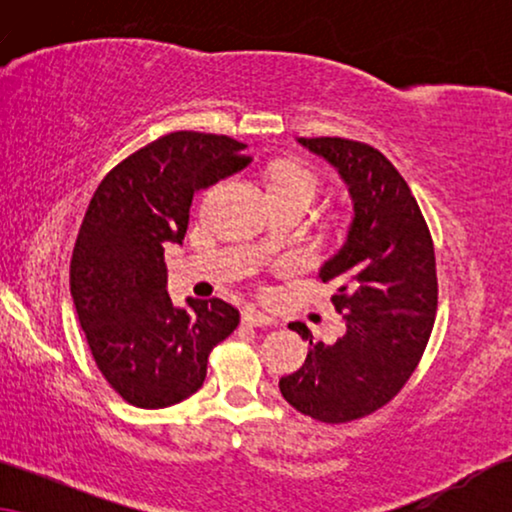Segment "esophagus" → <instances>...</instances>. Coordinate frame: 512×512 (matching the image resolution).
Segmentation results:
<instances>
[{"label": "esophagus", "instance_id": "34e87169", "mask_svg": "<svg viewBox=\"0 0 512 512\" xmlns=\"http://www.w3.org/2000/svg\"><path fill=\"white\" fill-rule=\"evenodd\" d=\"M242 321L247 326H270V324H275V319L268 317V314L254 310V307H247V310L242 312Z\"/></svg>", "mask_w": 512, "mask_h": 512}]
</instances>
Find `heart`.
Instances as JSON below:
<instances>
[{"instance_id":"b5f03b06","label":"heart","mask_w":512,"mask_h":512,"mask_svg":"<svg viewBox=\"0 0 512 512\" xmlns=\"http://www.w3.org/2000/svg\"><path fill=\"white\" fill-rule=\"evenodd\" d=\"M270 198L277 195H298V198L310 200L319 191V179L312 170L296 163H282L275 165L270 172Z\"/></svg>"}]
</instances>
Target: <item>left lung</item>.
<instances>
[{"label": "left lung", "mask_w": 512, "mask_h": 512, "mask_svg": "<svg viewBox=\"0 0 512 512\" xmlns=\"http://www.w3.org/2000/svg\"><path fill=\"white\" fill-rule=\"evenodd\" d=\"M298 144L328 160L352 198L345 242L319 270L338 284L347 331L333 345L310 338L303 368L279 391L303 415L342 424L380 410L415 373L436 321V254L415 195L380 151L342 137ZM289 328L310 335L300 321Z\"/></svg>", "instance_id": "8db88e82"}]
</instances>
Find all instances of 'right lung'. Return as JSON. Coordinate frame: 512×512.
Returning <instances> with one entry per match:
<instances>
[{"label":"right lung","instance_id":"obj_1","mask_svg":"<svg viewBox=\"0 0 512 512\" xmlns=\"http://www.w3.org/2000/svg\"><path fill=\"white\" fill-rule=\"evenodd\" d=\"M247 144L226 135L170 132L118 163L90 200L76 237L69 286L100 373L137 408L193 396L209 352L240 324L221 298L167 293V244H181L195 191L233 177Z\"/></svg>","mask_w":512,"mask_h":512}]
</instances>
